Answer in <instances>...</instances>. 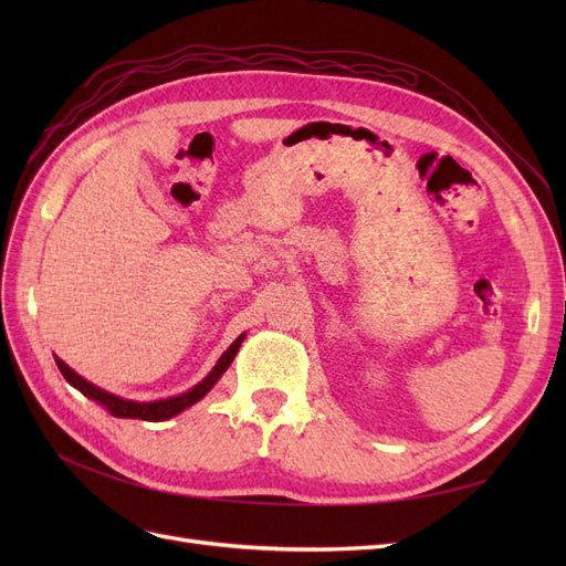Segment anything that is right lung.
<instances>
[{
	"label": "right lung",
	"mask_w": 566,
	"mask_h": 566,
	"mask_svg": "<svg viewBox=\"0 0 566 566\" xmlns=\"http://www.w3.org/2000/svg\"><path fill=\"white\" fill-rule=\"evenodd\" d=\"M243 339H245V335L233 339V345L224 354H221L217 366L208 373V378H202L196 387L179 394V397H169V399H160V401H129V399H123V397H117V394H111L106 389L92 385L90 380H84L82 375H77L71 366L61 361V358H56V366H59V370L63 373V378L67 382H71L75 389H80L84 397H90L96 403L106 406L111 410V416H115V418H136V420H148V422H163L167 418L179 416L181 410H186L188 406L198 403L205 397V394H208L217 385V380L231 366V361L235 358L238 347H241Z\"/></svg>",
	"instance_id": "add662e5"
}]
</instances>
